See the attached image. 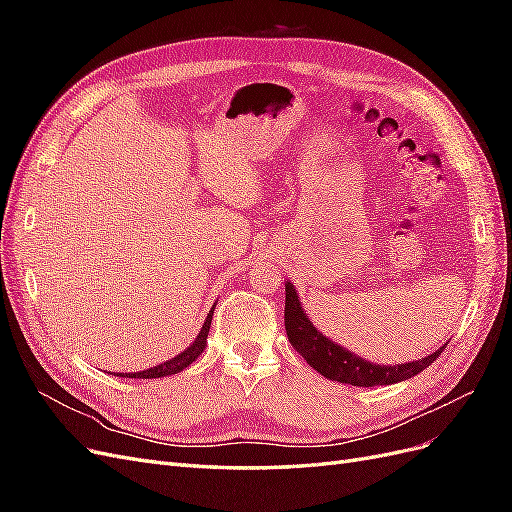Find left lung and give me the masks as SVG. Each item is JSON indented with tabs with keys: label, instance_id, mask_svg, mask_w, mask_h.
Instances as JSON below:
<instances>
[{
	"label": "left lung",
	"instance_id": "1",
	"mask_svg": "<svg viewBox=\"0 0 512 512\" xmlns=\"http://www.w3.org/2000/svg\"><path fill=\"white\" fill-rule=\"evenodd\" d=\"M284 322H286V335L290 339L292 348L297 350L303 359L312 365L318 374L324 378L352 384V386H380V384H395L401 380H408L416 374H421L425 367H429L438 359L440 352L446 348H438L425 359H418L412 363L401 365H376L369 363L354 352L342 348L339 344L331 342L324 337L312 320L303 312L299 294L290 282H286V305H284Z\"/></svg>",
	"mask_w": 512,
	"mask_h": 512
}]
</instances>
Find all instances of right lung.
Returning a JSON list of instances; mask_svg holds the SVG:
<instances>
[{
    "label": "right lung",
    "instance_id": "obj_1",
    "mask_svg": "<svg viewBox=\"0 0 512 512\" xmlns=\"http://www.w3.org/2000/svg\"><path fill=\"white\" fill-rule=\"evenodd\" d=\"M213 309L215 305L211 307V312L207 314V320L203 324V329H200V333L196 335L194 344L183 350L181 354H177L175 359H170L166 363H160L158 367H151V369H145V371H134V374H119V378H143V380H149V378H164V376H173V374H179V371H183L188 365H192L200 354H203L205 346H207V335H209V329H211V318H213Z\"/></svg>",
    "mask_w": 512,
    "mask_h": 512
}]
</instances>
